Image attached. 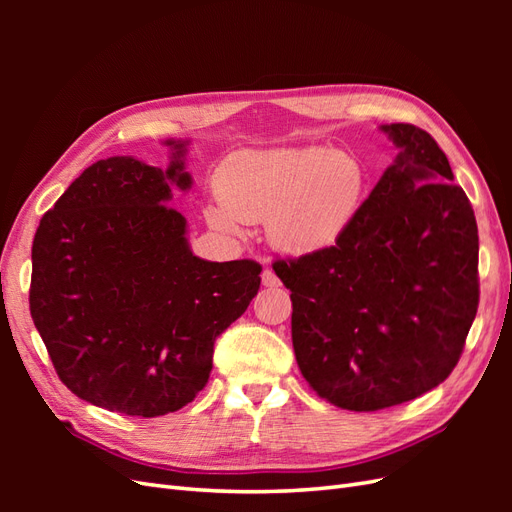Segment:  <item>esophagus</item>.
<instances>
[{"instance_id":"1","label":"esophagus","mask_w":512,"mask_h":512,"mask_svg":"<svg viewBox=\"0 0 512 512\" xmlns=\"http://www.w3.org/2000/svg\"><path fill=\"white\" fill-rule=\"evenodd\" d=\"M262 286L277 288V286H280V277H277L271 269H265V271H262Z\"/></svg>"}]
</instances>
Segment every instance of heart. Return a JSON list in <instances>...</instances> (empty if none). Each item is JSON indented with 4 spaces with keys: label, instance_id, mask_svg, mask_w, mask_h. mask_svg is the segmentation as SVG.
Returning <instances> with one entry per match:
<instances>
[{
    "label": "heart",
    "instance_id": "1",
    "mask_svg": "<svg viewBox=\"0 0 512 512\" xmlns=\"http://www.w3.org/2000/svg\"><path fill=\"white\" fill-rule=\"evenodd\" d=\"M367 173L350 153L324 147L241 149L218 170V194L205 218L226 235L267 220L269 241L292 256L339 243L359 218Z\"/></svg>",
    "mask_w": 512,
    "mask_h": 512
}]
</instances>
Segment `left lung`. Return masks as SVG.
<instances>
[{"label": "left lung", "mask_w": 512, "mask_h": 512, "mask_svg": "<svg viewBox=\"0 0 512 512\" xmlns=\"http://www.w3.org/2000/svg\"><path fill=\"white\" fill-rule=\"evenodd\" d=\"M380 130L397 147L331 250L275 260L290 288L303 378L333 406L374 412L421 397L457 365L478 307V228L433 138Z\"/></svg>", "instance_id": "1"}]
</instances>
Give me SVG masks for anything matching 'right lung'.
<instances>
[{
    "mask_svg": "<svg viewBox=\"0 0 512 512\" xmlns=\"http://www.w3.org/2000/svg\"><path fill=\"white\" fill-rule=\"evenodd\" d=\"M166 170L106 158L44 213L32 247L29 309L57 376L89 404L162 416L209 380L213 346L260 288L254 260L194 256L188 220L168 207L192 188L190 141L168 138Z\"/></svg>",
    "mask_w": 512,
    "mask_h": 512,
    "instance_id": "obj_1",
    "label": "right lung"
}]
</instances>
